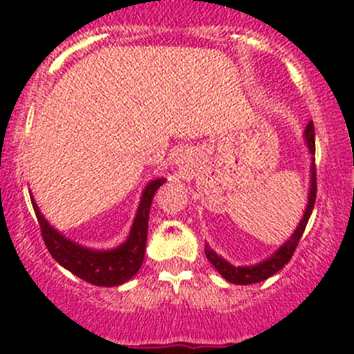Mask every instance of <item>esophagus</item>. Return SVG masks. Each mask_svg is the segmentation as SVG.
<instances>
[{"mask_svg":"<svg viewBox=\"0 0 354 354\" xmlns=\"http://www.w3.org/2000/svg\"><path fill=\"white\" fill-rule=\"evenodd\" d=\"M176 164H181V166H187V156L180 154V157L176 159Z\"/></svg>","mask_w":354,"mask_h":354,"instance_id":"obj_1","label":"esophagus"}]
</instances>
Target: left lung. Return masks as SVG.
I'll use <instances>...</instances> for the list:
<instances>
[{
  "mask_svg": "<svg viewBox=\"0 0 354 354\" xmlns=\"http://www.w3.org/2000/svg\"><path fill=\"white\" fill-rule=\"evenodd\" d=\"M303 138H305V144L308 147L310 156H312V164H310V188H308V202H306L305 212H303L301 221L296 226L295 233L289 236V240L284 245H281L276 252L270 257H267L266 260L259 263H253V266H233L231 262H227L226 259H223L221 255H217L209 245H205V257L214 267H216L217 272L224 277L226 281L233 284H241V286H248V284L262 283V281L269 279L270 276H274L276 272H279L284 266L291 260L292 253H295L296 245L299 243L303 236V231H305L306 223H308L310 216H312L313 205H315V197H317V176H315V130H313V123L310 121L306 124L305 131H303Z\"/></svg>",
  "mask_w": 354,
  "mask_h": 354,
  "instance_id": "left-lung-1",
  "label": "left lung"
}]
</instances>
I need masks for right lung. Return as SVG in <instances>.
Segmentation results:
<instances>
[{
    "label": "right lung",
    "mask_w": 354,
    "mask_h": 354,
    "mask_svg": "<svg viewBox=\"0 0 354 354\" xmlns=\"http://www.w3.org/2000/svg\"><path fill=\"white\" fill-rule=\"evenodd\" d=\"M162 183H166V178H157V180L149 181L147 187L142 192L140 203H138L130 234L123 243L111 250L87 248V246L71 241L70 238H66L65 234L59 233L48 223V219L39 210L37 203L30 195L32 205H34L35 216H37L39 226H41L42 240H44L53 259L59 266L70 270L71 274L94 284V286L113 288L130 281L144 262L145 245H147L149 212H151L152 198H154L157 188Z\"/></svg>",
    "instance_id": "add662e5"
}]
</instances>
